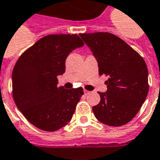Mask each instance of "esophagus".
Listing matches in <instances>:
<instances>
[{
  "label": "esophagus",
  "mask_w": 160,
  "mask_h": 160,
  "mask_svg": "<svg viewBox=\"0 0 160 160\" xmlns=\"http://www.w3.org/2000/svg\"><path fill=\"white\" fill-rule=\"evenodd\" d=\"M90 93V92L89 91H86V90H85V91H84V94H85V95H88V94H89Z\"/></svg>",
  "instance_id": "1"
}]
</instances>
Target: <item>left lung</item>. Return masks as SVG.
Listing matches in <instances>:
<instances>
[{
	"mask_svg": "<svg viewBox=\"0 0 160 160\" xmlns=\"http://www.w3.org/2000/svg\"><path fill=\"white\" fill-rule=\"evenodd\" d=\"M97 59L99 74L108 77L106 92L92 108L100 122L120 126L140 110L148 92V71L144 59L128 44L107 32L80 34Z\"/></svg>",
	"mask_w": 160,
	"mask_h": 160,
	"instance_id": "obj_1",
	"label": "left lung"
}]
</instances>
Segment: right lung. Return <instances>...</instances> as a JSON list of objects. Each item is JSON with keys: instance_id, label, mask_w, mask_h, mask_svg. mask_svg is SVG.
Returning a JSON list of instances; mask_svg holds the SVG:
<instances>
[{"instance_id": "1", "label": "right lung", "mask_w": 160, "mask_h": 160, "mask_svg": "<svg viewBox=\"0 0 160 160\" xmlns=\"http://www.w3.org/2000/svg\"><path fill=\"white\" fill-rule=\"evenodd\" d=\"M84 46L77 35H50L41 38L20 56L14 66L12 96L23 116L35 127L55 131L72 119L83 88L58 86L69 53Z\"/></svg>"}]
</instances>
